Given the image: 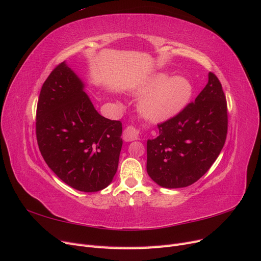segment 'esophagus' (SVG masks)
Returning <instances> with one entry per match:
<instances>
[{
    "label": "esophagus",
    "instance_id": "obj_1",
    "mask_svg": "<svg viewBox=\"0 0 261 261\" xmlns=\"http://www.w3.org/2000/svg\"><path fill=\"white\" fill-rule=\"evenodd\" d=\"M139 137V132L135 128L133 127V126H128V127H126L123 132V139L125 141H133V140H136Z\"/></svg>",
    "mask_w": 261,
    "mask_h": 261
}]
</instances>
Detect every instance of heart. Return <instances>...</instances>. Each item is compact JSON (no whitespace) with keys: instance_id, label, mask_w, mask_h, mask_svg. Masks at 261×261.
<instances>
[{"instance_id":"heart-1","label":"heart","mask_w":261,"mask_h":261,"mask_svg":"<svg viewBox=\"0 0 261 261\" xmlns=\"http://www.w3.org/2000/svg\"><path fill=\"white\" fill-rule=\"evenodd\" d=\"M133 93L143 96L138 103L140 115L149 122L161 123L176 116L188 106L194 87L184 76L156 73L136 86Z\"/></svg>"}]
</instances>
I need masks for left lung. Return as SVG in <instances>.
<instances>
[{
  "label": "left lung",
  "instance_id": "8db88e82",
  "mask_svg": "<svg viewBox=\"0 0 261 261\" xmlns=\"http://www.w3.org/2000/svg\"><path fill=\"white\" fill-rule=\"evenodd\" d=\"M159 135L147 140V172L159 186L181 188L194 184L217 160L227 133V108L218 77L183 111L158 125Z\"/></svg>",
  "mask_w": 261,
  "mask_h": 261
}]
</instances>
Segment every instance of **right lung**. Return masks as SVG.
Wrapping results in <instances>:
<instances>
[{
  "label": "right lung",
  "instance_id": "right-lung-1",
  "mask_svg": "<svg viewBox=\"0 0 261 261\" xmlns=\"http://www.w3.org/2000/svg\"><path fill=\"white\" fill-rule=\"evenodd\" d=\"M36 133L44 161L68 186L93 193L111 184L123 145L122 123L98 113L66 62L42 86Z\"/></svg>",
  "mask_w": 261,
  "mask_h": 261
}]
</instances>
